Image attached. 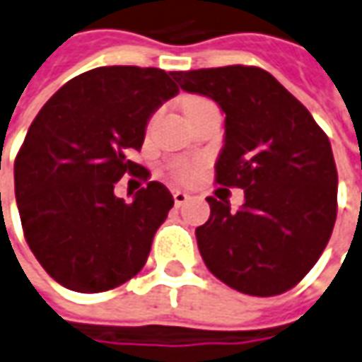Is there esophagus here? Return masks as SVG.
I'll list each match as a JSON object with an SVG mask.
<instances>
[{"instance_id":"1","label":"esophagus","mask_w":362,"mask_h":362,"mask_svg":"<svg viewBox=\"0 0 362 362\" xmlns=\"http://www.w3.org/2000/svg\"><path fill=\"white\" fill-rule=\"evenodd\" d=\"M187 199H189V195H187V193H183V191H173V201H175L177 206L185 205Z\"/></svg>"}]
</instances>
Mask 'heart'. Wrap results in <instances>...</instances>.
<instances>
[{"instance_id": "b5f03b06", "label": "heart", "mask_w": 362, "mask_h": 362, "mask_svg": "<svg viewBox=\"0 0 362 362\" xmlns=\"http://www.w3.org/2000/svg\"><path fill=\"white\" fill-rule=\"evenodd\" d=\"M197 102H203V98H187L183 102V108H189V106H193ZM197 163H181V165L175 167V177L179 181H191V179H195L197 175Z\"/></svg>"}]
</instances>
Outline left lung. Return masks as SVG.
Listing matches in <instances>:
<instances>
[{
    "label": "left lung",
    "mask_w": 362,
    "mask_h": 362,
    "mask_svg": "<svg viewBox=\"0 0 362 362\" xmlns=\"http://www.w3.org/2000/svg\"><path fill=\"white\" fill-rule=\"evenodd\" d=\"M175 81L226 114L214 181L244 189L240 211L206 197L211 216L195 230L206 268L248 296L291 290L315 266L337 218L329 138L310 110L258 66L175 72Z\"/></svg>",
    "instance_id": "obj_1"
}]
</instances>
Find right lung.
Instances as JSON below:
<instances>
[{
  "instance_id": "right-lung-1",
  "label": "right lung",
  "mask_w": 362,
  "mask_h": 362,
  "mask_svg": "<svg viewBox=\"0 0 362 362\" xmlns=\"http://www.w3.org/2000/svg\"><path fill=\"white\" fill-rule=\"evenodd\" d=\"M177 92L175 72L98 66L54 92L29 126L15 157L17 209L31 252L64 288L114 290L148 262L173 197L149 181L126 203L114 185L124 175L148 181L128 153Z\"/></svg>"
}]
</instances>
